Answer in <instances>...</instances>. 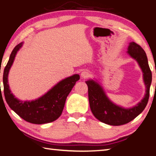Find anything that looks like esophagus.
<instances>
[{
	"mask_svg": "<svg viewBox=\"0 0 156 156\" xmlns=\"http://www.w3.org/2000/svg\"><path fill=\"white\" fill-rule=\"evenodd\" d=\"M89 73L87 72V71H83V72L81 73V77H82V78H88L89 76Z\"/></svg>",
	"mask_w": 156,
	"mask_h": 156,
	"instance_id": "obj_1",
	"label": "esophagus"
}]
</instances>
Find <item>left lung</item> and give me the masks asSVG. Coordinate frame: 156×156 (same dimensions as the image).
Returning a JSON list of instances; mask_svg holds the SVG:
<instances>
[{"label": "left lung", "instance_id": "1", "mask_svg": "<svg viewBox=\"0 0 156 156\" xmlns=\"http://www.w3.org/2000/svg\"><path fill=\"white\" fill-rule=\"evenodd\" d=\"M126 52L138 62L140 67L146 88L144 98L135 106L125 108L115 104L108 98L98 81L92 79L86 81L88 86L89 102L91 112L98 120L107 125L119 126L131 122L143 112L149 100L152 74L146 53L139 44L134 42L129 43Z\"/></svg>", "mask_w": 156, "mask_h": 156}]
</instances>
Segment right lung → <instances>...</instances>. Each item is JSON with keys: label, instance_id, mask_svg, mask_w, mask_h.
I'll return each mask as SVG.
<instances>
[{"label": "right lung", "instance_id": "add662e5", "mask_svg": "<svg viewBox=\"0 0 156 156\" xmlns=\"http://www.w3.org/2000/svg\"><path fill=\"white\" fill-rule=\"evenodd\" d=\"M20 43L14 47L3 72L4 94L9 107L28 122L42 125L51 122L62 114L66 99L76 82L80 79L78 74H73L58 82L51 89L38 98L23 101L12 93L8 83V75L17 52L22 47Z\"/></svg>", "mask_w": 156, "mask_h": 156}]
</instances>
